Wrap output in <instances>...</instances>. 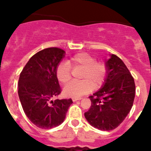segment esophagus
Here are the masks:
<instances>
[{"instance_id": "esophagus-1", "label": "esophagus", "mask_w": 151, "mask_h": 151, "mask_svg": "<svg viewBox=\"0 0 151 151\" xmlns=\"http://www.w3.org/2000/svg\"><path fill=\"white\" fill-rule=\"evenodd\" d=\"M82 99L81 97H78V98H72V100H73V102H75V101L80 100V99Z\"/></svg>"}]
</instances>
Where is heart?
<instances>
[{
  "mask_svg": "<svg viewBox=\"0 0 151 151\" xmlns=\"http://www.w3.org/2000/svg\"><path fill=\"white\" fill-rule=\"evenodd\" d=\"M71 67L82 68L78 82H71L65 86V96L78 98L96 88L102 87L107 78L108 69L104 63L97 62L91 55L81 52L71 56L68 62H61L57 66L55 75L59 82L66 84L71 79Z\"/></svg>",
  "mask_w": 151,
  "mask_h": 151,
  "instance_id": "heart-1",
  "label": "heart"
}]
</instances>
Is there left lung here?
Listing matches in <instances>:
<instances>
[{
    "instance_id": "left-lung-1",
    "label": "left lung",
    "mask_w": 151,
    "mask_h": 151,
    "mask_svg": "<svg viewBox=\"0 0 151 151\" xmlns=\"http://www.w3.org/2000/svg\"><path fill=\"white\" fill-rule=\"evenodd\" d=\"M106 65L108 73L105 84L89 96L92 105L85 117L95 128L110 131L119 126L130 112L136 85L129 69L116 55H111Z\"/></svg>"
}]
</instances>
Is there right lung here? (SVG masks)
<instances>
[{"mask_svg":"<svg viewBox=\"0 0 151 151\" xmlns=\"http://www.w3.org/2000/svg\"><path fill=\"white\" fill-rule=\"evenodd\" d=\"M65 52L56 47L40 51L29 59L19 79L18 94L23 111L40 129H49L63 122L71 99L52 100L61 93L55 70Z\"/></svg>","mask_w":151,"mask_h":151,"instance_id":"add662e5","label":"right lung"}]
</instances>
